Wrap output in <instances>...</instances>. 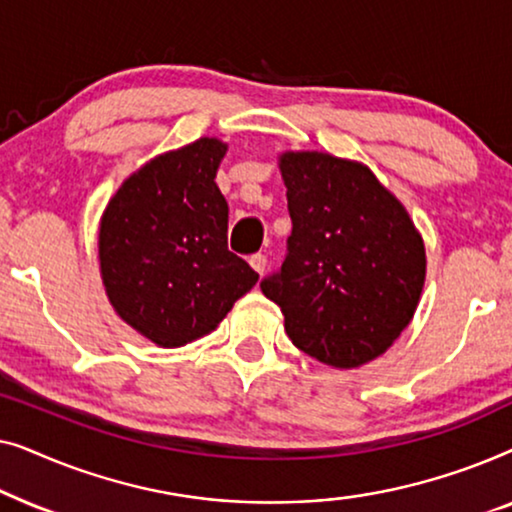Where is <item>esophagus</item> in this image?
Listing matches in <instances>:
<instances>
[{
  "label": "esophagus",
  "instance_id": "1",
  "mask_svg": "<svg viewBox=\"0 0 512 512\" xmlns=\"http://www.w3.org/2000/svg\"><path fill=\"white\" fill-rule=\"evenodd\" d=\"M249 265L258 272V275H263L265 265H268V258H265V254H251L249 256Z\"/></svg>",
  "mask_w": 512,
  "mask_h": 512
}]
</instances>
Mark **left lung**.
Masks as SVG:
<instances>
[{
  "label": "left lung",
  "mask_w": 512,
  "mask_h": 512,
  "mask_svg": "<svg viewBox=\"0 0 512 512\" xmlns=\"http://www.w3.org/2000/svg\"><path fill=\"white\" fill-rule=\"evenodd\" d=\"M293 230L282 265L261 279L293 345L326 366L387 352L417 310L422 237L375 174L328 153H284Z\"/></svg>",
  "instance_id": "8db88e82"
}]
</instances>
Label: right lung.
<instances>
[{"label": "right lung", "instance_id": "1", "mask_svg": "<svg viewBox=\"0 0 512 512\" xmlns=\"http://www.w3.org/2000/svg\"><path fill=\"white\" fill-rule=\"evenodd\" d=\"M219 139L153 158L111 198L100 228L107 296L125 324L160 347L219 326L258 272L228 251V202L216 186Z\"/></svg>", "mask_w": 512, "mask_h": 512}]
</instances>
